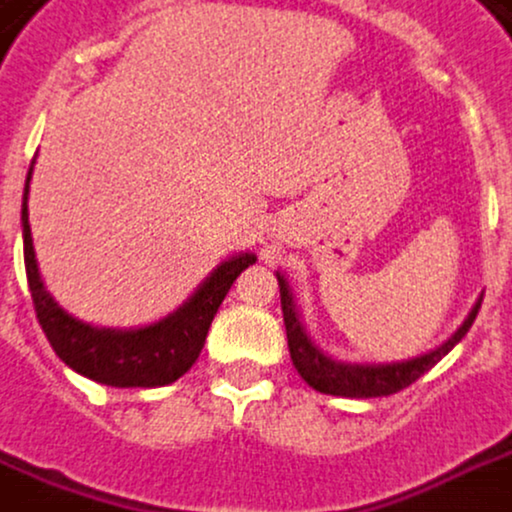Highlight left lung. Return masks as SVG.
Returning <instances> with one entry per match:
<instances>
[{
    "instance_id": "left-lung-1",
    "label": "left lung",
    "mask_w": 512,
    "mask_h": 512,
    "mask_svg": "<svg viewBox=\"0 0 512 512\" xmlns=\"http://www.w3.org/2000/svg\"><path fill=\"white\" fill-rule=\"evenodd\" d=\"M279 293L284 327H287V346H290V358H293L298 375L304 377L315 392L338 394V397H386V394H397L400 389L411 386L417 377H423L437 360L445 358L465 338V332L471 329V324L476 321V312L482 307V301H476V307L465 318V324L456 329L440 349L428 352L423 358L406 360V363H389V366H352V363H335V360H329L327 355L318 352V346L307 338V332L298 321L293 296H290L287 281L281 276Z\"/></svg>"
}]
</instances>
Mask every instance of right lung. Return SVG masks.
<instances>
[{"label":"right lung","instance_id":"obj_1","mask_svg":"<svg viewBox=\"0 0 512 512\" xmlns=\"http://www.w3.org/2000/svg\"><path fill=\"white\" fill-rule=\"evenodd\" d=\"M30 171H27L22 200L24 270H27V284H30V296H33V310H36V318H39L53 352L78 375L106 383V386H118V389H129V386L152 389V386H166V383H174L177 377H183L194 366V360L200 358L205 335L211 329L219 304L228 296L231 284L245 267L256 262V256L242 253V256H233L228 262L219 264L208 276V281L191 296V301L177 312H171L160 324H152L146 329H129V332L95 329L89 324H81L50 298L39 276L30 222H27Z\"/></svg>","mask_w":512,"mask_h":512}]
</instances>
